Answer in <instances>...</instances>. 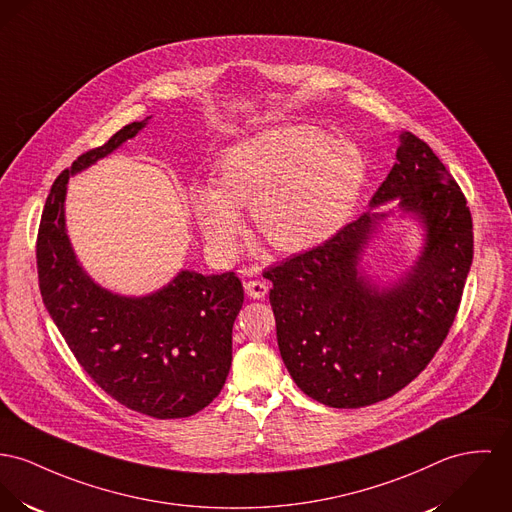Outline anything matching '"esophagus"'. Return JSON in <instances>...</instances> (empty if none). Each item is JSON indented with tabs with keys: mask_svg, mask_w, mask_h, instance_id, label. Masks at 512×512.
<instances>
[{
	"mask_svg": "<svg viewBox=\"0 0 512 512\" xmlns=\"http://www.w3.org/2000/svg\"><path fill=\"white\" fill-rule=\"evenodd\" d=\"M245 292L251 296V298H265L267 292H269V284L265 280H247L245 282Z\"/></svg>",
	"mask_w": 512,
	"mask_h": 512,
	"instance_id": "obj_1",
	"label": "esophagus"
}]
</instances>
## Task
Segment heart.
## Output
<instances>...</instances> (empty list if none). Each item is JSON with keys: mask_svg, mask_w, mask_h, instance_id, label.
<instances>
[{"mask_svg": "<svg viewBox=\"0 0 512 512\" xmlns=\"http://www.w3.org/2000/svg\"><path fill=\"white\" fill-rule=\"evenodd\" d=\"M364 179L366 161L354 142L286 124L230 146L218 161L216 187H193L189 204L206 245L222 259L236 253L241 208H251L267 245L296 253L345 226Z\"/></svg>", "mask_w": 512, "mask_h": 512, "instance_id": "b5f03b06", "label": "heart"}]
</instances>
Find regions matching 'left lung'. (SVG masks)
Segmentation results:
<instances>
[{
	"label": "left lung",
	"mask_w": 512,
	"mask_h": 512,
	"mask_svg": "<svg viewBox=\"0 0 512 512\" xmlns=\"http://www.w3.org/2000/svg\"><path fill=\"white\" fill-rule=\"evenodd\" d=\"M394 167L370 206L399 200L425 226L419 261L380 288L358 261L384 212H364L314 249L265 271L280 356L315 401L356 409L397 394L444 343L473 259L472 214L427 142L399 134Z\"/></svg>",
	"instance_id": "left-lung-1"
}]
</instances>
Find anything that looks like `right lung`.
I'll use <instances>...</instances> for the list:
<instances>
[{"instance_id":"add662e5","label":"right lung","mask_w":512,"mask_h":512,"mask_svg":"<svg viewBox=\"0 0 512 512\" xmlns=\"http://www.w3.org/2000/svg\"><path fill=\"white\" fill-rule=\"evenodd\" d=\"M148 118L126 124L56 177L37 237L39 288L70 351L101 390L142 415L181 419L212 403L226 384L241 280L236 273L181 271L150 296H118L81 269L64 218L70 175L134 138Z\"/></svg>"}]
</instances>
